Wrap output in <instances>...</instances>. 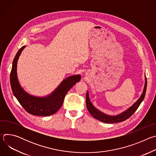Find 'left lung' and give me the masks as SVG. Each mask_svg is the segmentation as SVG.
Instances as JSON below:
<instances>
[{
  "label": "left lung",
  "instance_id": "left-lung-1",
  "mask_svg": "<svg viewBox=\"0 0 156 156\" xmlns=\"http://www.w3.org/2000/svg\"><path fill=\"white\" fill-rule=\"evenodd\" d=\"M145 83L143 89V93L141 94L140 98L133 104L131 107L127 108L126 110L123 111V112L116 115H110L105 114L101 111L99 110L97 108H96L93 103L91 102L90 97H89V92L87 91L86 92V107L90 114L95 119H98V120L107 123H118L125 121V120L128 119L133 114L135 113V111L137 110L141 103L143 102L146 91V87H147V79L145 75Z\"/></svg>",
  "mask_w": 156,
  "mask_h": 156
}]
</instances>
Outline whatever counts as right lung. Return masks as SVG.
Returning a JSON list of instances; mask_svg holds the SVG:
<instances>
[{"label":"right lung","mask_w":156,"mask_h":156,"mask_svg":"<svg viewBox=\"0 0 156 156\" xmlns=\"http://www.w3.org/2000/svg\"><path fill=\"white\" fill-rule=\"evenodd\" d=\"M26 47L23 46L18 50L12 63L10 80L13 94L29 114L37 116L53 115L62 105L66 93L80 81L81 76L80 75H75L66 78L52 93L46 96L39 97L30 94L21 87L17 76V62L21 53Z\"/></svg>","instance_id":"obj_1"}]
</instances>
